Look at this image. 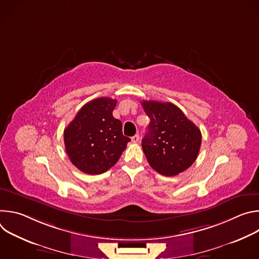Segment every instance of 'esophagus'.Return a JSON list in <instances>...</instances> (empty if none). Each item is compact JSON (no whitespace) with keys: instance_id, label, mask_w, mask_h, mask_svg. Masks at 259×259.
I'll return each mask as SVG.
<instances>
[{"instance_id":"obj_1","label":"esophagus","mask_w":259,"mask_h":259,"mask_svg":"<svg viewBox=\"0 0 259 259\" xmlns=\"http://www.w3.org/2000/svg\"><path fill=\"white\" fill-rule=\"evenodd\" d=\"M131 140H132V142H134V143H137V142L139 141V135H138V134L134 135L133 137H131Z\"/></svg>"}]
</instances>
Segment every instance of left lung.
<instances>
[{
    "label": "left lung",
    "mask_w": 259,
    "mask_h": 259,
    "mask_svg": "<svg viewBox=\"0 0 259 259\" xmlns=\"http://www.w3.org/2000/svg\"><path fill=\"white\" fill-rule=\"evenodd\" d=\"M141 103L151 120L149 132L141 141L147 162L165 176L186 171L200 152V129L173 103L153 100Z\"/></svg>",
    "instance_id": "8db88e82"
}]
</instances>
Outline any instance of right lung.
<instances>
[{
  "instance_id": "1",
  "label": "right lung",
  "mask_w": 259,
  "mask_h": 259,
  "mask_svg": "<svg viewBox=\"0 0 259 259\" xmlns=\"http://www.w3.org/2000/svg\"><path fill=\"white\" fill-rule=\"evenodd\" d=\"M117 100L100 97L86 103L64 129L65 151L70 162L86 174H101L112 168L125 151L129 137L113 110Z\"/></svg>"
}]
</instances>
